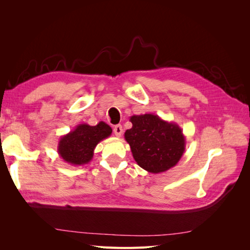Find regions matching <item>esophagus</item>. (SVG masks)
<instances>
[{
  "label": "esophagus",
  "mask_w": 250,
  "mask_h": 250,
  "mask_svg": "<svg viewBox=\"0 0 250 250\" xmlns=\"http://www.w3.org/2000/svg\"><path fill=\"white\" fill-rule=\"evenodd\" d=\"M113 133H115L116 137L120 138L121 135H122V133H123L122 126H121V125H116L115 127H113Z\"/></svg>",
  "instance_id": "esophagus-1"
}]
</instances>
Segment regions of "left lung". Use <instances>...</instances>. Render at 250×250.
I'll return each mask as SVG.
<instances>
[{
  "mask_svg": "<svg viewBox=\"0 0 250 250\" xmlns=\"http://www.w3.org/2000/svg\"><path fill=\"white\" fill-rule=\"evenodd\" d=\"M132 128L124 138L129 144L134 161L150 173L168 171L179 162L186 149L181 128L153 113L130 117Z\"/></svg>",
  "mask_w": 250,
  "mask_h": 250,
  "instance_id": "left-lung-1",
  "label": "left lung"
}]
</instances>
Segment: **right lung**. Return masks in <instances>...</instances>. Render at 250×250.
Wrapping results in <instances>:
<instances>
[{
	"label": "right lung",
	"mask_w": 250,
	"mask_h": 250,
	"mask_svg": "<svg viewBox=\"0 0 250 250\" xmlns=\"http://www.w3.org/2000/svg\"><path fill=\"white\" fill-rule=\"evenodd\" d=\"M111 132V127L104 122H99L96 126L79 124L60 138L57 152L63 162L72 166L88 164L93 160L96 146L107 139Z\"/></svg>",
	"instance_id": "obj_1"
}]
</instances>
